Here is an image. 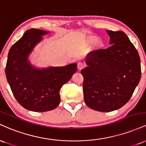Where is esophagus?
Instances as JSON below:
<instances>
[{"mask_svg": "<svg viewBox=\"0 0 146 146\" xmlns=\"http://www.w3.org/2000/svg\"><path fill=\"white\" fill-rule=\"evenodd\" d=\"M84 66H85L84 63L82 62H78V68L79 70L82 69V68L84 67Z\"/></svg>", "mask_w": 146, "mask_h": 146, "instance_id": "esophagus-1", "label": "esophagus"}]
</instances>
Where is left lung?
Listing matches in <instances>:
<instances>
[{
	"mask_svg": "<svg viewBox=\"0 0 146 146\" xmlns=\"http://www.w3.org/2000/svg\"><path fill=\"white\" fill-rule=\"evenodd\" d=\"M110 46L90 52L84 77L86 104L92 109L110 112L129 101L140 81V57L128 36L121 31H106Z\"/></svg>",
	"mask_w": 146,
	"mask_h": 146,
	"instance_id": "1",
	"label": "left lung"
}]
</instances>
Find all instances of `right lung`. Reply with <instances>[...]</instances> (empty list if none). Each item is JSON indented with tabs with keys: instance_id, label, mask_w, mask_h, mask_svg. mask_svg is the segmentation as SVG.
<instances>
[{
	"instance_id": "1",
	"label": "right lung",
	"mask_w": 146,
	"mask_h": 146,
	"mask_svg": "<svg viewBox=\"0 0 146 146\" xmlns=\"http://www.w3.org/2000/svg\"><path fill=\"white\" fill-rule=\"evenodd\" d=\"M49 32L31 29L12 45L8 53L6 78L15 98L22 106L34 112L55 109L60 102V90L77 71V63L64 66L38 68L28 57L42 37Z\"/></svg>"
}]
</instances>
